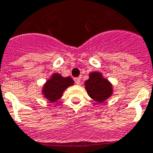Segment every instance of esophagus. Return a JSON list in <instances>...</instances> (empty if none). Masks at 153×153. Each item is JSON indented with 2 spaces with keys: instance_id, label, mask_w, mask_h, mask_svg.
I'll use <instances>...</instances> for the list:
<instances>
[{
  "instance_id": "obj_1",
  "label": "esophagus",
  "mask_w": 153,
  "mask_h": 153,
  "mask_svg": "<svg viewBox=\"0 0 153 153\" xmlns=\"http://www.w3.org/2000/svg\"><path fill=\"white\" fill-rule=\"evenodd\" d=\"M74 82H75V83H76L77 85H79L81 82V79L80 78H74Z\"/></svg>"
}]
</instances>
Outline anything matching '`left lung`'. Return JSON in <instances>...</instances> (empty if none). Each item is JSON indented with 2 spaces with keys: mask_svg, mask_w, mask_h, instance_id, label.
I'll return each instance as SVG.
<instances>
[{
  "mask_svg": "<svg viewBox=\"0 0 153 153\" xmlns=\"http://www.w3.org/2000/svg\"><path fill=\"white\" fill-rule=\"evenodd\" d=\"M85 88L92 99L102 103L112 95L111 83L97 71L89 74V78L85 82Z\"/></svg>",
  "mask_w": 153,
  "mask_h": 153,
  "instance_id": "8db88e82",
  "label": "left lung"
}]
</instances>
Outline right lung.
<instances>
[{
  "mask_svg": "<svg viewBox=\"0 0 153 153\" xmlns=\"http://www.w3.org/2000/svg\"><path fill=\"white\" fill-rule=\"evenodd\" d=\"M74 84L71 77L64 78L58 73L53 74L42 88V94L51 102H55L61 97L66 89Z\"/></svg>",
  "mask_w": 153,
  "mask_h": 153,
  "instance_id": "add662e5",
  "label": "right lung"
}]
</instances>
